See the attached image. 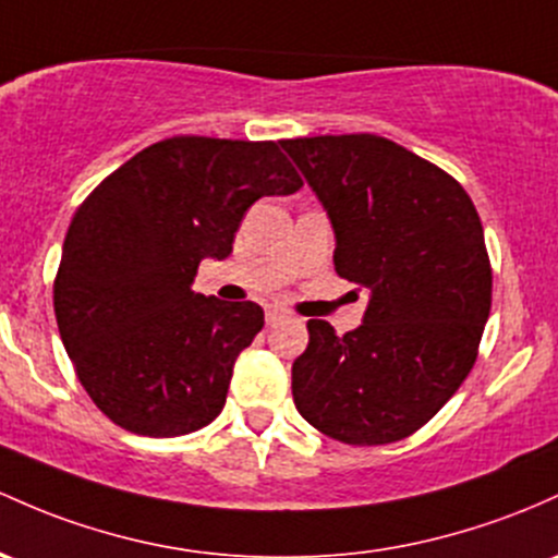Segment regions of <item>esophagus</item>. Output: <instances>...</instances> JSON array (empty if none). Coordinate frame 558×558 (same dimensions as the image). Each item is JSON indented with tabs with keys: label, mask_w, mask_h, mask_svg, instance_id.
Segmentation results:
<instances>
[{
	"label": "esophagus",
	"mask_w": 558,
	"mask_h": 558,
	"mask_svg": "<svg viewBox=\"0 0 558 558\" xmlns=\"http://www.w3.org/2000/svg\"><path fill=\"white\" fill-rule=\"evenodd\" d=\"M286 315H289V312H286L283 307H267V312H265L267 326H272V323H278L280 317H286Z\"/></svg>",
	"instance_id": "obj_1"
}]
</instances>
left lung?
Listing matches in <instances>:
<instances>
[{
  "label": "left lung",
  "instance_id": "1",
  "mask_svg": "<svg viewBox=\"0 0 558 558\" xmlns=\"http://www.w3.org/2000/svg\"><path fill=\"white\" fill-rule=\"evenodd\" d=\"M336 235L341 278L371 291L363 326L310 320L291 368L302 418L347 445L418 432L476 360L493 302L485 230L469 193L376 134L280 140Z\"/></svg>",
  "mask_w": 558,
  "mask_h": 558
}]
</instances>
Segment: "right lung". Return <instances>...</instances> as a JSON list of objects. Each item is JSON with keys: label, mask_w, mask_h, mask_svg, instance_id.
Instances as JSON below:
<instances>
[{"label": "right lung", "mask_w": 558, "mask_h": 558, "mask_svg": "<svg viewBox=\"0 0 558 558\" xmlns=\"http://www.w3.org/2000/svg\"><path fill=\"white\" fill-rule=\"evenodd\" d=\"M299 187L280 143L185 134L140 150L78 206L54 317L78 381L113 424L180 437L222 413L265 312L195 293L193 278L206 256H230L254 201Z\"/></svg>", "instance_id": "right-lung-1"}]
</instances>
